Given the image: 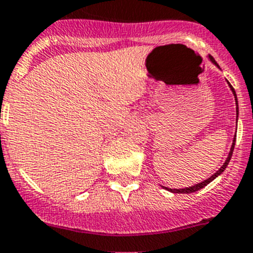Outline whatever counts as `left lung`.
<instances>
[{
	"label": "left lung",
	"mask_w": 253,
	"mask_h": 253,
	"mask_svg": "<svg viewBox=\"0 0 253 253\" xmlns=\"http://www.w3.org/2000/svg\"><path fill=\"white\" fill-rule=\"evenodd\" d=\"M209 58H210V61H211V62L214 63L215 66H218V67H219V65H218V63H216V62H215V60H214V58H212L211 56H209ZM228 84H229V83H228ZM229 86H230V89H232L233 94H234V98H236V104H237V117H238V102H237V95H236V91H234V89H233V86H232V85L229 84ZM234 145H236V136H234V140H233L232 148H230L229 155H228L227 160H225V163H224L223 166H221L220 168H219V170H216V173H214V174H212L211 177H210V178L205 179V181H204V182H200L199 184H195V186H192V187H187V188H178V190H173V188H167V187H166V190L170 191V192H174V193H191V192H196V191L201 190V188H204V187H205V186H208V184L210 183V182H211V181H214V179L216 178V177H218L219 174H221V173L224 172V169L227 168V166H228V164H229V160H230V158H232L233 150H234Z\"/></svg>",
	"instance_id": "obj_1"
}]
</instances>
